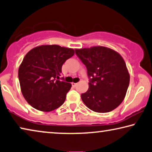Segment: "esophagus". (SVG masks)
<instances>
[{"instance_id":"obj_1","label":"esophagus","mask_w":152,"mask_h":152,"mask_svg":"<svg viewBox=\"0 0 152 152\" xmlns=\"http://www.w3.org/2000/svg\"><path fill=\"white\" fill-rule=\"evenodd\" d=\"M72 86H73V87H76L77 86V83H72Z\"/></svg>"}]
</instances>
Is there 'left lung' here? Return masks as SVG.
I'll use <instances>...</instances> for the list:
<instances>
[{
	"mask_svg": "<svg viewBox=\"0 0 152 152\" xmlns=\"http://www.w3.org/2000/svg\"><path fill=\"white\" fill-rule=\"evenodd\" d=\"M87 69L89 88L81 94L84 104L93 111L107 113L118 107L124 99L130 75L122 57L102 46L75 50Z\"/></svg>",
	"mask_w": 152,
	"mask_h": 152,
	"instance_id": "left-lung-1",
	"label": "left lung"
}]
</instances>
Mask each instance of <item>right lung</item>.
I'll list each match as a JSON object with an SVG mask.
<instances>
[{"instance_id": "obj_1", "label": "right lung", "mask_w": 152, "mask_h": 152, "mask_svg": "<svg viewBox=\"0 0 152 152\" xmlns=\"http://www.w3.org/2000/svg\"><path fill=\"white\" fill-rule=\"evenodd\" d=\"M74 53L73 49L56 45L37 47L26 53L18 78L22 94L32 107L48 112L64 103L71 84L59 78L63 64Z\"/></svg>"}]
</instances>
